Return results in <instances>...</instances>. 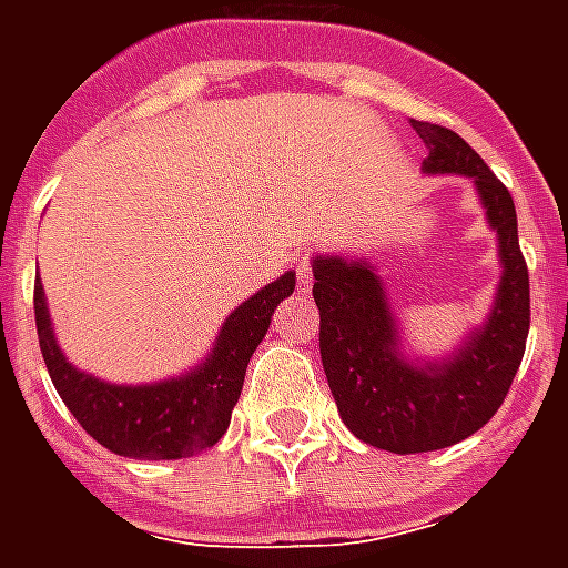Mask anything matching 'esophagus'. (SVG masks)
I'll list each match as a JSON object with an SVG mask.
<instances>
[{
	"instance_id": "34e87169",
	"label": "esophagus",
	"mask_w": 568,
	"mask_h": 568,
	"mask_svg": "<svg viewBox=\"0 0 568 568\" xmlns=\"http://www.w3.org/2000/svg\"><path fill=\"white\" fill-rule=\"evenodd\" d=\"M310 285H313V267H310V261H301L297 264V288L310 292Z\"/></svg>"
}]
</instances>
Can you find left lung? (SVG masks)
<instances>
[{
  "mask_svg": "<svg viewBox=\"0 0 568 568\" xmlns=\"http://www.w3.org/2000/svg\"><path fill=\"white\" fill-rule=\"evenodd\" d=\"M426 142V175H465L499 243V285L480 325L447 356L405 346L386 283L368 258L313 255L322 368L344 426L377 450L428 453L459 444L493 419L511 389L529 334V273L517 243L508 187L468 142L438 124L410 121Z\"/></svg>",
  "mask_w": 568,
  "mask_h": 568,
  "instance_id": "8db88e82",
  "label": "left lung"
}]
</instances>
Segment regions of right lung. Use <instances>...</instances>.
<instances>
[{
    "mask_svg": "<svg viewBox=\"0 0 568 568\" xmlns=\"http://www.w3.org/2000/svg\"><path fill=\"white\" fill-rule=\"evenodd\" d=\"M295 292V273H283L222 322L215 344L194 368L154 383H109L75 368L57 344L48 297L36 276V328L54 389L81 428L105 450L128 459H187L231 426L246 365L271 328L273 310Z\"/></svg>",
    "mask_w": 568,
    "mask_h": 568,
    "instance_id": "obj_1",
    "label": "right lung"
}]
</instances>
